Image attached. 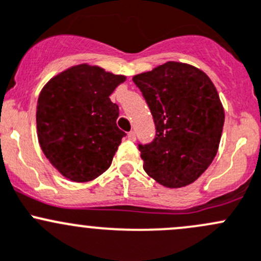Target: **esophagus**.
Instances as JSON below:
<instances>
[{
  "label": "esophagus",
  "instance_id": "obj_1",
  "mask_svg": "<svg viewBox=\"0 0 261 261\" xmlns=\"http://www.w3.org/2000/svg\"><path fill=\"white\" fill-rule=\"evenodd\" d=\"M127 138H128V140H133V141H135V139H136V135H135V133H134V131H130V133L127 134Z\"/></svg>",
  "mask_w": 261,
  "mask_h": 261
}]
</instances>
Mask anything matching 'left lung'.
Here are the masks:
<instances>
[{
	"mask_svg": "<svg viewBox=\"0 0 261 261\" xmlns=\"http://www.w3.org/2000/svg\"><path fill=\"white\" fill-rule=\"evenodd\" d=\"M154 117L156 136L139 145L144 170L168 188L198 179L217 154L225 111L215 84L198 68L167 62L134 75Z\"/></svg>",
	"mask_w": 261,
	"mask_h": 261,
	"instance_id": "8db88e82",
	"label": "left lung"
}]
</instances>
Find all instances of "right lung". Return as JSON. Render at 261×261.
I'll use <instances>...</instances> for the list:
<instances>
[{"instance_id": "obj_1", "label": "right lung", "mask_w": 261, "mask_h": 261, "mask_svg": "<svg viewBox=\"0 0 261 261\" xmlns=\"http://www.w3.org/2000/svg\"><path fill=\"white\" fill-rule=\"evenodd\" d=\"M126 81L87 63L73 65L46 82L36 105L41 150L53 167L77 183L93 180L111 165L123 131L118 106L110 96Z\"/></svg>"}]
</instances>
